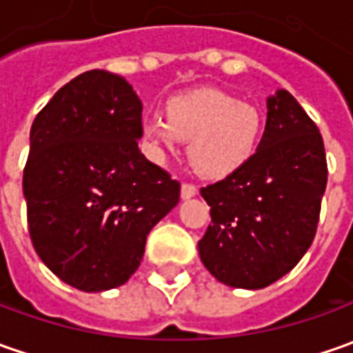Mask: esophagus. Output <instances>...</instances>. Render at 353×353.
<instances>
[{
  "label": "esophagus",
  "instance_id": "1",
  "mask_svg": "<svg viewBox=\"0 0 353 353\" xmlns=\"http://www.w3.org/2000/svg\"><path fill=\"white\" fill-rule=\"evenodd\" d=\"M197 195V188L193 183H183L181 185V199H191Z\"/></svg>",
  "mask_w": 353,
  "mask_h": 353
}]
</instances>
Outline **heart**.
<instances>
[{
    "mask_svg": "<svg viewBox=\"0 0 353 353\" xmlns=\"http://www.w3.org/2000/svg\"><path fill=\"white\" fill-rule=\"evenodd\" d=\"M263 132L260 109L219 90H197L172 97L165 119L142 123V139L156 158L189 140L188 156L201 176L223 177L248 162Z\"/></svg>",
    "mask_w": 353,
    "mask_h": 353,
    "instance_id": "heart-1",
    "label": "heart"
}]
</instances>
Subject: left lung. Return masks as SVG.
Wrapping results in <instances>:
<instances>
[{
  "instance_id": "obj_1",
  "label": "left lung",
  "mask_w": 353,
  "mask_h": 353,
  "mask_svg": "<svg viewBox=\"0 0 353 353\" xmlns=\"http://www.w3.org/2000/svg\"><path fill=\"white\" fill-rule=\"evenodd\" d=\"M326 179L319 127L279 90L268 97L256 154L201 189L211 207V225L199 240L203 265L238 289H263L289 274L314 240Z\"/></svg>"
}]
</instances>
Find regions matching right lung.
<instances>
[{
	"label": "right lung",
	"instance_id": "right-lung-1",
	"mask_svg": "<svg viewBox=\"0 0 353 353\" xmlns=\"http://www.w3.org/2000/svg\"><path fill=\"white\" fill-rule=\"evenodd\" d=\"M142 103L127 79L90 70L31 127L23 193L32 246L79 291L127 283L146 236L179 201V181L139 150Z\"/></svg>",
	"mask_w": 353,
	"mask_h": 353
}]
</instances>
